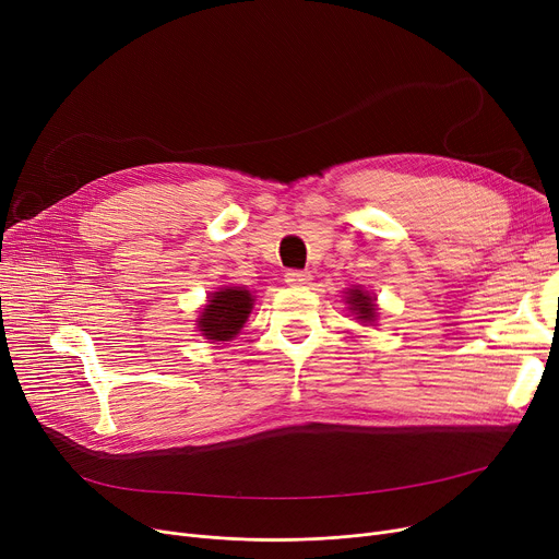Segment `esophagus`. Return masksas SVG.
Here are the masks:
<instances>
[{"instance_id": "obj_1", "label": "esophagus", "mask_w": 559, "mask_h": 559, "mask_svg": "<svg viewBox=\"0 0 559 559\" xmlns=\"http://www.w3.org/2000/svg\"><path fill=\"white\" fill-rule=\"evenodd\" d=\"M285 283L287 285H295V287H304L310 283V274L308 272H301V270H289L285 274Z\"/></svg>"}]
</instances>
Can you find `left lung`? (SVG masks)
I'll return each instance as SVG.
<instances>
[{
    "instance_id": "left-lung-1",
    "label": "left lung",
    "mask_w": 559,
    "mask_h": 559,
    "mask_svg": "<svg viewBox=\"0 0 559 559\" xmlns=\"http://www.w3.org/2000/svg\"><path fill=\"white\" fill-rule=\"evenodd\" d=\"M346 304L350 306V312H356L360 321H373L376 319V304H373V297L369 295V292L360 289V287H354L346 292Z\"/></svg>"
}]
</instances>
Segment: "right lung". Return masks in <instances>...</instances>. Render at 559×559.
Here are the masks:
<instances>
[{"label": "right lung", "mask_w": 559, "mask_h": 559, "mask_svg": "<svg viewBox=\"0 0 559 559\" xmlns=\"http://www.w3.org/2000/svg\"><path fill=\"white\" fill-rule=\"evenodd\" d=\"M253 308L251 292L242 287H226L215 292L199 317V331L213 342H228L240 333Z\"/></svg>", "instance_id": "add662e5"}]
</instances>
